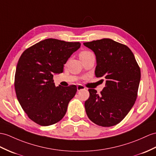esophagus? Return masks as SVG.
I'll return each mask as SVG.
<instances>
[{"label":"esophagus","instance_id":"obj_1","mask_svg":"<svg viewBox=\"0 0 156 156\" xmlns=\"http://www.w3.org/2000/svg\"><path fill=\"white\" fill-rule=\"evenodd\" d=\"M77 89L78 91L81 90H85V87L83 86V85H79L77 87Z\"/></svg>","mask_w":156,"mask_h":156}]
</instances>
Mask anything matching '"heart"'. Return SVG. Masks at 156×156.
Listing matches in <instances>:
<instances>
[{
	"label": "heart",
	"mask_w": 156,
	"mask_h": 156,
	"mask_svg": "<svg viewBox=\"0 0 156 156\" xmlns=\"http://www.w3.org/2000/svg\"><path fill=\"white\" fill-rule=\"evenodd\" d=\"M90 54H91V53L89 52V51H82L80 54V56H85V55H89Z\"/></svg>",
	"instance_id": "obj_1"
}]
</instances>
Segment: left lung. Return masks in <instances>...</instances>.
<instances>
[{
  "label": "left lung",
  "mask_w": 156,
  "mask_h": 156,
  "mask_svg": "<svg viewBox=\"0 0 156 156\" xmlns=\"http://www.w3.org/2000/svg\"><path fill=\"white\" fill-rule=\"evenodd\" d=\"M83 44L95 54L96 77L106 79L101 94L95 89H89L90 96L85 102L86 113L98 126H115L124 119L135 103L141 77L140 69L126 45L109 38Z\"/></svg>",
  "instance_id": "left-lung-1"
}]
</instances>
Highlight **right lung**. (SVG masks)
<instances>
[{"instance_id":"add662e5","label":"right lung","mask_w":156,"mask_h":156,"mask_svg":"<svg viewBox=\"0 0 156 156\" xmlns=\"http://www.w3.org/2000/svg\"><path fill=\"white\" fill-rule=\"evenodd\" d=\"M80 46L79 42L48 38L22 53L16 66L14 87L19 103L34 122L47 126L65 116L77 87H55L53 77L62 73L64 64Z\"/></svg>"}]
</instances>
